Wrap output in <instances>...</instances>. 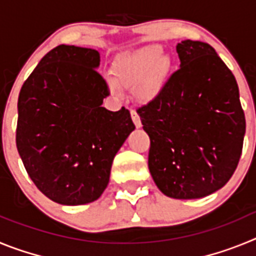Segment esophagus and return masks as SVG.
<instances>
[{
    "label": "esophagus",
    "instance_id": "1",
    "mask_svg": "<svg viewBox=\"0 0 256 256\" xmlns=\"http://www.w3.org/2000/svg\"><path fill=\"white\" fill-rule=\"evenodd\" d=\"M130 116H132V120L133 123H134V126H137V128H140V126H141V119H140V115L137 114L136 110H130Z\"/></svg>",
    "mask_w": 256,
    "mask_h": 256
}]
</instances>
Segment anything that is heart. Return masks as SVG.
Instances as JSON below:
<instances>
[{
	"label": "heart",
	"instance_id": "obj_1",
	"mask_svg": "<svg viewBox=\"0 0 256 256\" xmlns=\"http://www.w3.org/2000/svg\"><path fill=\"white\" fill-rule=\"evenodd\" d=\"M162 54V47L148 46L118 58L112 65L117 80L108 79L110 88L119 92V84L132 86L140 80L138 96L142 100H152L164 88L173 66L172 58Z\"/></svg>",
	"mask_w": 256,
	"mask_h": 256
}]
</instances>
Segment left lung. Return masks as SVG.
I'll use <instances>...</instances> for the list:
<instances>
[{
  "instance_id": "left-lung-1",
  "label": "left lung",
  "mask_w": 256,
  "mask_h": 256,
  "mask_svg": "<svg viewBox=\"0 0 256 256\" xmlns=\"http://www.w3.org/2000/svg\"><path fill=\"white\" fill-rule=\"evenodd\" d=\"M180 68L137 108L150 137L148 169L173 198H200L230 180L241 158L246 122L234 76L200 40L177 44Z\"/></svg>"
}]
</instances>
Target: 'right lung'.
<instances>
[{
    "label": "right lung",
    "mask_w": 256,
    "mask_h": 256,
    "mask_svg": "<svg viewBox=\"0 0 256 256\" xmlns=\"http://www.w3.org/2000/svg\"><path fill=\"white\" fill-rule=\"evenodd\" d=\"M98 65L96 50L60 44L20 90L18 151L37 188L58 204L100 198L114 156L134 130L130 110L101 106L110 91Z\"/></svg>",
    "instance_id": "1"
}]
</instances>
